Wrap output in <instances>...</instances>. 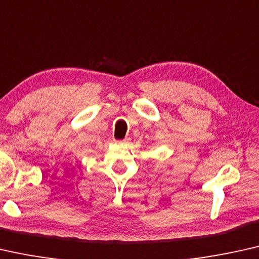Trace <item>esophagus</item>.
<instances>
[{
  "instance_id": "34e87169",
  "label": "esophagus",
  "mask_w": 259,
  "mask_h": 259,
  "mask_svg": "<svg viewBox=\"0 0 259 259\" xmlns=\"http://www.w3.org/2000/svg\"><path fill=\"white\" fill-rule=\"evenodd\" d=\"M116 142V143H118V144H124L125 143V140H122V141H115Z\"/></svg>"
}]
</instances>
